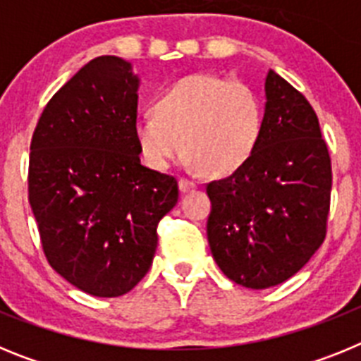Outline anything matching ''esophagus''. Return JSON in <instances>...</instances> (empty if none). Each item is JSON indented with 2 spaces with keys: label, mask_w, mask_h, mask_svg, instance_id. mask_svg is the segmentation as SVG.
<instances>
[{
  "label": "esophagus",
  "mask_w": 361,
  "mask_h": 361,
  "mask_svg": "<svg viewBox=\"0 0 361 361\" xmlns=\"http://www.w3.org/2000/svg\"><path fill=\"white\" fill-rule=\"evenodd\" d=\"M178 188H180V191H184V193H186V191L195 190V188H197V184L193 183V180H190V178H184V177H180V178H178Z\"/></svg>",
  "instance_id": "1"
}]
</instances>
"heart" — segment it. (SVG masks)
Listing matches in <instances>:
<instances>
[{
    "mask_svg": "<svg viewBox=\"0 0 361 361\" xmlns=\"http://www.w3.org/2000/svg\"><path fill=\"white\" fill-rule=\"evenodd\" d=\"M133 133L153 170H168L186 152L204 173L229 175L260 145L264 104L247 82L191 73L159 97L155 111L137 117Z\"/></svg>",
    "mask_w": 361,
    "mask_h": 361,
    "instance_id": "obj_1",
    "label": "heart"
}]
</instances>
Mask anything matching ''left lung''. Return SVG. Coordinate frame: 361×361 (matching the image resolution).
Returning <instances> with one entry per match:
<instances>
[{
    "label": "left lung",
    "instance_id": "8db88e82",
    "mask_svg": "<svg viewBox=\"0 0 361 361\" xmlns=\"http://www.w3.org/2000/svg\"><path fill=\"white\" fill-rule=\"evenodd\" d=\"M329 149L307 99L266 78L264 133L253 157L206 186L208 242L229 280L267 289L298 273L322 245L331 204Z\"/></svg>",
    "mask_w": 361,
    "mask_h": 361
}]
</instances>
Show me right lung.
Instances as JSON below:
<instances>
[{
    "label": "right lung",
    "mask_w": 361,
    "mask_h": 361,
    "mask_svg": "<svg viewBox=\"0 0 361 361\" xmlns=\"http://www.w3.org/2000/svg\"><path fill=\"white\" fill-rule=\"evenodd\" d=\"M139 78L116 56L86 63L44 106L30 142L28 202L44 257L81 291L114 298L145 279L175 177L141 164Z\"/></svg>",
    "instance_id": "right-lung-1"
}]
</instances>
